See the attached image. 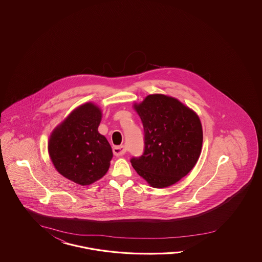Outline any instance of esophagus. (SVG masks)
<instances>
[{
  "instance_id": "obj_1",
  "label": "esophagus",
  "mask_w": 262,
  "mask_h": 262,
  "mask_svg": "<svg viewBox=\"0 0 262 262\" xmlns=\"http://www.w3.org/2000/svg\"><path fill=\"white\" fill-rule=\"evenodd\" d=\"M112 151H113L114 156L122 157L126 154V148H125V146H114Z\"/></svg>"
}]
</instances>
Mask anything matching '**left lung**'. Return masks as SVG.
<instances>
[{"label": "left lung", "instance_id": "left-lung-1", "mask_svg": "<svg viewBox=\"0 0 262 262\" xmlns=\"http://www.w3.org/2000/svg\"><path fill=\"white\" fill-rule=\"evenodd\" d=\"M134 108L142 121L145 149L130 162L136 173L155 188L182 180L198 161L203 128L198 114L178 99L148 95Z\"/></svg>", "mask_w": 262, "mask_h": 262}]
</instances>
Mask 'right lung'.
Wrapping results in <instances>:
<instances>
[{"label": "right lung", "mask_w": 262, "mask_h": 262, "mask_svg": "<svg viewBox=\"0 0 262 262\" xmlns=\"http://www.w3.org/2000/svg\"><path fill=\"white\" fill-rule=\"evenodd\" d=\"M102 115L98 105L83 103L50 135L48 151L56 171L79 185L102 179L111 165V146L98 132Z\"/></svg>", "instance_id": "obj_1"}]
</instances>
